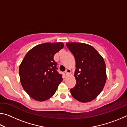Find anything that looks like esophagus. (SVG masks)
Returning a JSON list of instances; mask_svg holds the SVG:
<instances>
[{
  "label": "esophagus",
  "instance_id": "esophagus-1",
  "mask_svg": "<svg viewBox=\"0 0 127 127\" xmlns=\"http://www.w3.org/2000/svg\"><path fill=\"white\" fill-rule=\"evenodd\" d=\"M65 74L66 75H69L70 73H71V70L70 69L67 68L65 70Z\"/></svg>",
  "mask_w": 127,
  "mask_h": 127
}]
</instances>
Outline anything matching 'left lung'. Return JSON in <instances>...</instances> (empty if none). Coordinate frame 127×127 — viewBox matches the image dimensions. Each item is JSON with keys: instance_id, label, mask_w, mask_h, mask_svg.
Here are the masks:
<instances>
[{"instance_id": "obj_1", "label": "left lung", "mask_w": 127, "mask_h": 127, "mask_svg": "<svg viewBox=\"0 0 127 127\" xmlns=\"http://www.w3.org/2000/svg\"><path fill=\"white\" fill-rule=\"evenodd\" d=\"M66 45L76 60L75 87L70 90L75 99L90 102L97 97L106 81V65L101 55L93 46L81 42H67Z\"/></svg>"}]
</instances>
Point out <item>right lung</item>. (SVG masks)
<instances>
[{"label":"right lung","mask_w":127,"mask_h":127,"mask_svg":"<svg viewBox=\"0 0 127 127\" xmlns=\"http://www.w3.org/2000/svg\"><path fill=\"white\" fill-rule=\"evenodd\" d=\"M63 42H46L33 47L25 56L19 68L22 87L33 99L47 100L54 95L63 81L53 58L63 49Z\"/></svg>","instance_id":"add662e5"}]
</instances>
